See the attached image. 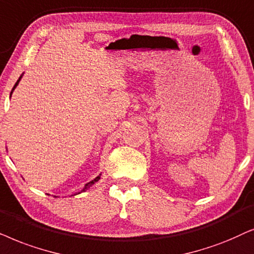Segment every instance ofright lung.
<instances>
[{"mask_svg": "<svg viewBox=\"0 0 254 254\" xmlns=\"http://www.w3.org/2000/svg\"><path fill=\"white\" fill-rule=\"evenodd\" d=\"M22 79V75L21 76H19V79L18 80H17V82L15 83V86H13V88H12V90L13 89H15V88H16V86H17V84H18V82H19V80H21ZM12 93V92H11ZM100 180V177H97V178H95V179H94V180H92V181H90V182H88V184H86V186H84V188L82 189V191H84V190H86V189L87 188H89V187H92V186L94 185V184H95V182L96 181H99Z\"/></svg>", "mask_w": 254, "mask_h": 254, "instance_id": "add662e5", "label": "right lung"}]
</instances>
